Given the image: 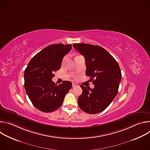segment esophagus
<instances>
[{"instance_id":"1","label":"esophagus","mask_w":150,"mask_h":150,"mask_svg":"<svg viewBox=\"0 0 150 150\" xmlns=\"http://www.w3.org/2000/svg\"><path fill=\"white\" fill-rule=\"evenodd\" d=\"M77 85H77V83H74V82H73V83H72V87H76Z\"/></svg>"}]
</instances>
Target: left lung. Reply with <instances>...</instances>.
<instances>
[{"label": "left lung", "instance_id": "left-lung-1", "mask_svg": "<svg viewBox=\"0 0 150 150\" xmlns=\"http://www.w3.org/2000/svg\"><path fill=\"white\" fill-rule=\"evenodd\" d=\"M73 46L83 56L86 75L91 78L94 85L93 89L80 85L82 93L78 99L79 107L89 114L100 113L110 105L118 93L122 78L120 67L114 57L100 46L81 43L74 44Z\"/></svg>", "mask_w": 150, "mask_h": 150}]
</instances>
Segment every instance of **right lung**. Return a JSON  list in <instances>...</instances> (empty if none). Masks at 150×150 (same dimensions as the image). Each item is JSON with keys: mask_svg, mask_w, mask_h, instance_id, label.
Here are the masks:
<instances>
[{"mask_svg": "<svg viewBox=\"0 0 150 150\" xmlns=\"http://www.w3.org/2000/svg\"><path fill=\"white\" fill-rule=\"evenodd\" d=\"M71 49V45L48 46L31 59L24 71L26 93L33 104L41 112H52L59 108L72 88L70 81H64L59 85L52 81L63 57Z\"/></svg>", "mask_w": 150, "mask_h": 150, "instance_id": "1", "label": "right lung"}]
</instances>
